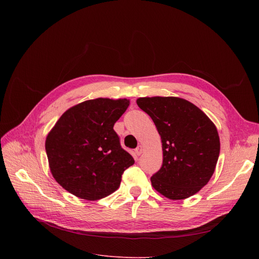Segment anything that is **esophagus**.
<instances>
[{
  "label": "esophagus",
  "instance_id": "obj_1",
  "mask_svg": "<svg viewBox=\"0 0 259 259\" xmlns=\"http://www.w3.org/2000/svg\"><path fill=\"white\" fill-rule=\"evenodd\" d=\"M143 150H144V149H143V146H138V147L136 148L135 152H136V154H137V155H140V154L143 153Z\"/></svg>",
  "mask_w": 259,
  "mask_h": 259
}]
</instances>
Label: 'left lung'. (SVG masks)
Here are the masks:
<instances>
[{
	"instance_id": "left-lung-1",
	"label": "left lung",
	"mask_w": 259,
	"mask_h": 259,
	"mask_svg": "<svg viewBox=\"0 0 259 259\" xmlns=\"http://www.w3.org/2000/svg\"><path fill=\"white\" fill-rule=\"evenodd\" d=\"M137 105L151 117L162 139L163 163L151 177L154 189L170 200L199 192L213 175L221 150L214 123L183 98L144 97Z\"/></svg>"
}]
</instances>
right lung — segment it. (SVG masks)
<instances>
[{
  "mask_svg": "<svg viewBox=\"0 0 259 259\" xmlns=\"http://www.w3.org/2000/svg\"><path fill=\"white\" fill-rule=\"evenodd\" d=\"M127 99L86 100L62 114L45 142L56 182L84 200L95 201L120 187L124 170L135 163L121 147L114 123L126 111Z\"/></svg>",
  "mask_w": 259,
  "mask_h": 259,
  "instance_id": "add662e5",
  "label": "right lung"
}]
</instances>
